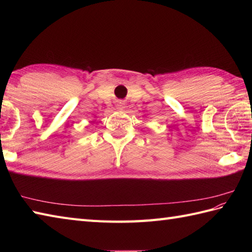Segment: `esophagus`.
<instances>
[{"label": "esophagus", "instance_id": "34e87169", "mask_svg": "<svg viewBox=\"0 0 252 252\" xmlns=\"http://www.w3.org/2000/svg\"><path fill=\"white\" fill-rule=\"evenodd\" d=\"M117 108H118V109H119V110H122L123 108H125V106H123V104H121V105H118V107H117Z\"/></svg>", "mask_w": 252, "mask_h": 252}]
</instances>
